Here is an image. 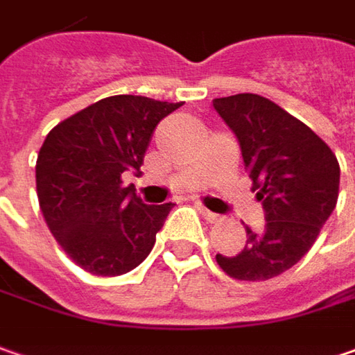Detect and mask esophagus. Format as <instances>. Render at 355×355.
Segmentation results:
<instances>
[{
    "mask_svg": "<svg viewBox=\"0 0 355 355\" xmlns=\"http://www.w3.org/2000/svg\"><path fill=\"white\" fill-rule=\"evenodd\" d=\"M198 210H200V214H202V216H205V220H207V223L214 224V223H218V220H220V216H218V214H216V212H210V210H208V208H205V207H198Z\"/></svg>",
    "mask_w": 355,
    "mask_h": 355,
    "instance_id": "esophagus-1",
    "label": "esophagus"
}]
</instances>
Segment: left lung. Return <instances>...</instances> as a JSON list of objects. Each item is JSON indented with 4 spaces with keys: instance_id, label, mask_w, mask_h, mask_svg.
<instances>
[{
    "instance_id": "left-lung-1",
    "label": "left lung",
    "mask_w": 355,
    "mask_h": 355,
    "mask_svg": "<svg viewBox=\"0 0 355 355\" xmlns=\"http://www.w3.org/2000/svg\"><path fill=\"white\" fill-rule=\"evenodd\" d=\"M240 143L252 193L264 207L262 230L246 226L236 256L216 254L236 280H270L308 254L338 202L340 164L331 148L296 116L254 93L212 101Z\"/></svg>"
}]
</instances>
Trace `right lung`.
Here are the masks:
<instances>
[{"mask_svg": "<svg viewBox=\"0 0 355 355\" xmlns=\"http://www.w3.org/2000/svg\"><path fill=\"white\" fill-rule=\"evenodd\" d=\"M182 103L113 95L61 121L35 164L39 208L71 260L95 276H121L153 250L173 205H143L123 173H141L150 137Z\"/></svg>", "mask_w": 355, "mask_h": 355, "instance_id": "add662e5", "label": "right lung"}]
</instances>
